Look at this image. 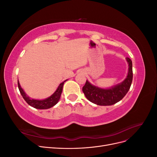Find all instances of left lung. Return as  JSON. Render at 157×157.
Instances as JSON below:
<instances>
[{"instance_id":"1","label":"left lung","mask_w":157,"mask_h":157,"mask_svg":"<svg viewBox=\"0 0 157 157\" xmlns=\"http://www.w3.org/2000/svg\"><path fill=\"white\" fill-rule=\"evenodd\" d=\"M126 59L128 63V73L126 78L121 83L104 89L94 86L86 80V84L82 87V91L90 101L98 105H112L126 96L130 90L133 78L132 62L130 58H126Z\"/></svg>"}]
</instances>
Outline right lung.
<instances>
[{"label":"right lung","mask_w":157,"mask_h":157,"mask_svg":"<svg viewBox=\"0 0 157 157\" xmlns=\"http://www.w3.org/2000/svg\"><path fill=\"white\" fill-rule=\"evenodd\" d=\"M67 80H65L63 82H61L59 85V86L58 87V88H57V90H56V92L52 94V96H50L48 98L42 99V100H38V99H31L29 96H27V94L21 88L19 81H17V86L23 98L25 99V101L29 104L30 106L34 107L35 109H47L51 108L52 107L54 106L56 104L58 103V102L59 101L60 99L61 92H62L64 82L65 81H67Z\"/></svg>","instance_id":"1"}]
</instances>
